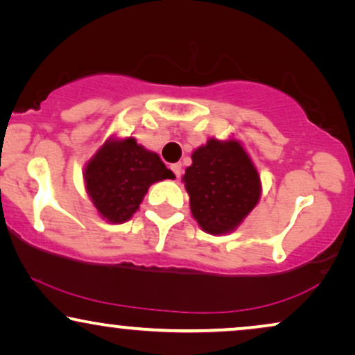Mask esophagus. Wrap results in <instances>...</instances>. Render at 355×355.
<instances>
[{
	"label": "esophagus",
	"instance_id": "1",
	"mask_svg": "<svg viewBox=\"0 0 355 355\" xmlns=\"http://www.w3.org/2000/svg\"><path fill=\"white\" fill-rule=\"evenodd\" d=\"M171 171L176 174V178H179L182 174V164L181 163H174L171 164Z\"/></svg>",
	"mask_w": 355,
	"mask_h": 355
}]
</instances>
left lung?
I'll list each match as a JSON object with an SVG mask.
<instances>
[{
    "instance_id": "8db88e82",
    "label": "left lung",
    "mask_w": 355,
    "mask_h": 355,
    "mask_svg": "<svg viewBox=\"0 0 355 355\" xmlns=\"http://www.w3.org/2000/svg\"><path fill=\"white\" fill-rule=\"evenodd\" d=\"M182 182L193 220L208 234L234 231L260 200L257 168L234 139H210L192 153Z\"/></svg>"
}]
</instances>
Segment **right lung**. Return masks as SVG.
<instances>
[{
	"label": "right lung",
	"mask_w": 355,
	"mask_h": 355,
	"mask_svg": "<svg viewBox=\"0 0 355 355\" xmlns=\"http://www.w3.org/2000/svg\"><path fill=\"white\" fill-rule=\"evenodd\" d=\"M163 179H174L171 169L134 137L108 139L84 169L92 203L101 218L114 225L130 220L148 187Z\"/></svg>",
	"instance_id": "obj_1"
}]
</instances>
